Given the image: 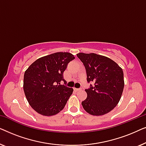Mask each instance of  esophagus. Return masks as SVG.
<instances>
[{
    "mask_svg": "<svg viewBox=\"0 0 146 146\" xmlns=\"http://www.w3.org/2000/svg\"><path fill=\"white\" fill-rule=\"evenodd\" d=\"M74 90L75 91H80L81 90H82V88H74Z\"/></svg>",
    "mask_w": 146,
    "mask_h": 146,
    "instance_id": "34e87169",
    "label": "esophagus"
}]
</instances>
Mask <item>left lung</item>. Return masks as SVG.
<instances>
[{"label":"left lung","mask_w":146,"mask_h":146,"mask_svg":"<svg viewBox=\"0 0 146 146\" xmlns=\"http://www.w3.org/2000/svg\"><path fill=\"white\" fill-rule=\"evenodd\" d=\"M84 66L87 82L94 86L86 89L87 98L82 101L84 109L90 114L102 115L108 113L118 104L124 80L122 69L109 58L94 53H78Z\"/></svg>","instance_id":"obj_1"}]
</instances>
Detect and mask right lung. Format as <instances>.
Segmentation results:
<instances>
[{
  "mask_svg": "<svg viewBox=\"0 0 146 146\" xmlns=\"http://www.w3.org/2000/svg\"><path fill=\"white\" fill-rule=\"evenodd\" d=\"M74 55L56 52L37 59L25 71L23 89L29 104L43 115H56L62 110L73 89L61 85L63 74Z\"/></svg>",
  "mask_w": 146,
  "mask_h": 146,
  "instance_id": "obj_1",
  "label": "right lung"
}]
</instances>
